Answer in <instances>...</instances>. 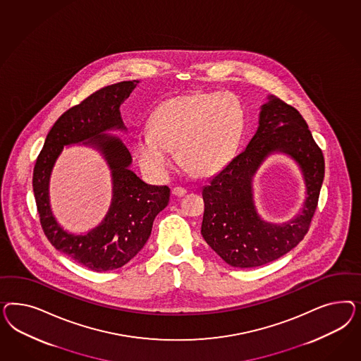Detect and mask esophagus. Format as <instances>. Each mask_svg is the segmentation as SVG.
<instances>
[{"instance_id":"esophagus-1","label":"esophagus","mask_w":361,"mask_h":361,"mask_svg":"<svg viewBox=\"0 0 361 361\" xmlns=\"http://www.w3.org/2000/svg\"><path fill=\"white\" fill-rule=\"evenodd\" d=\"M172 193H173V196L183 197L184 195H186V189L185 188H181V186H175L172 189Z\"/></svg>"}]
</instances>
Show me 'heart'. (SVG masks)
<instances>
[{"label": "heart", "instance_id": "heart-1", "mask_svg": "<svg viewBox=\"0 0 361 361\" xmlns=\"http://www.w3.org/2000/svg\"><path fill=\"white\" fill-rule=\"evenodd\" d=\"M243 109L230 94H193L165 100L154 109L151 130L135 136L133 156L142 172L164 180L173 152L186 172L213 175L228 164L243 130Z\"/></svg>", "mask_w": 361, "mask_h": 361}]
</instances>
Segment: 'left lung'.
<instances>
[{"label": "left lung", "mask_w": 361, "mask_h": 361, "mask_svg": "<svg viewBox=\"0 0 361 361\" xmlns=\"http://www.w3.org/2000/svg\"><path fill=\"white\" fill-rule=\"evenodd\" d=\"M259 126L245 151L202 188L205 202L201 234L230 266L250 269L273 262L305 238L315 214L324 178V157L306 121L293 106L267 97ZM282 152L300 165L307 184V201L295 219L276 226L256 213L252 176L271 152Z\"/></svg>", "instance_id": "1"}]
</instances>
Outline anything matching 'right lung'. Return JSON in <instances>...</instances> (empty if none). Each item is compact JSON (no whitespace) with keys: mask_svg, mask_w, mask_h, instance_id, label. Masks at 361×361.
I'll list each match as a JSON object with an SVG mask.
<instances>
[{"mask_svg":"<svg viewBox=\"0 0 361 361\" xmlns=\"http://www.w3.org/2000/svg\"><path fill=\"white\" fill-rule=\"evenodd\" d=\"M139 80L100 88L67 109L46 136L34 165L33 192L44 235L58 252L94 271L115 270L140 252L152 231L154 217L168 205V186L148 185L130 169L131 153L119 137L126 131L121 104ZM83 142L98 149L111 169L113 198L106 217L86 235H70L54 221L48 200L49 176L65 145Z\"/></svg>","mask_w":361,"mask_h":361,"instance_id":"1","label":"right lung"}]
</instances>
